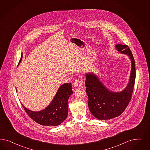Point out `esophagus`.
<instances>
[{
    "instance_id": "obj_1",
    "label": "esophagus",
    "mask_w": 150,
    "mask_h": 150,
    "mask_svg": "<svg viewBox=\"0 0 150 150\" xmlns=\"http://www.w3.org/2000/svg\"><path fill=\"white\" fill-rule=\"evenodd\" d=\"M82 81L79 80H76L75 83H74V86L76 88H80L82 86Z\"/></svg>"
}]
</instances>
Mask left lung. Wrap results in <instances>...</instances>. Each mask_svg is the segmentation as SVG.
I'll use <instances>...</instances> for the list:
<instances>
[{"instance_id": "obj_1", "label": "left lung", "mask_w": 150, "mask_h": 150, "mask_svg": "<svg viewBox=\"0 0 150 150\" xmlns=\"http://www.w3.org/2000/svg\"><path fill=\"white\" fill-rule=\"evenodd\" d=\"M120 53L129 57L131 69L129 81L126 87L120 92L108 90L95 74H86L85 86L88 98V108L94 117L100 120L114 119L124 112L131 100L136 78L134 60L129 47L126 45L115 46Z\"/></svg>"}]
</instances>
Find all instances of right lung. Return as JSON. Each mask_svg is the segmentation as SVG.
Masks as SVG:
<instances>
[{
	"label": "right lung",
	"mask_w": 150,
	"mask_h": 150,
	"mask_svg": "<svg viewBox=\"0 0 150 150\" xmlns=\"http://www.w3.org/2000/svg\"><path fill=\"white\" fill-rule=\"evenodd\" d=\"M72 93L71 83H65L60 86L51 103L42 110L33 111L26 108L23 104L22 105L26 114L38 124L47 126H57L63 122L67 117V101Z\"/></svg>",
	"instance_id": "add662e5"
}]
</instances>
